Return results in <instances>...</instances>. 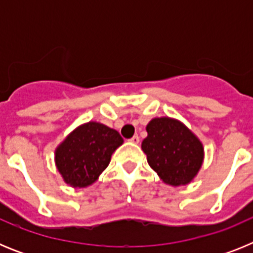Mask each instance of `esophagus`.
<instances>
[{
    "label": "esophagus",
    "instance_id": "obj_1",
    "mask_svg": "<svg viewBox=\"0 0 253 253\" xmlns=\"http://www.w3.org/2000/svg\"><path fill=\"white\" fill-rule=\"evenodd\" d=\"M130 142L134 143V144H138V143H139V137H138V135H134L133 138H130Z\"/></svg>",
    "mask_w": 253,
    "mask_h": 253
}]
</instances>
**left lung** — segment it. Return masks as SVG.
<instances>
[{
    "label": "left lung",
    "mask_w": 253,
    "mask_h": 253,
    "mask_svg": "<svg viewBox=\"0 0 253 253\" xmlns=\"http://www.w3.org/2000/svg\"><path fill=\"white\" fill-rule=\"evenodd\" d=\"M147 133L142 149L149 166L166 184H189L203 165L202 142L182 123L171 118L152 119L147 125Z\"/></svg>",
    "instance_id": "8db88e82"
}]
</instances>
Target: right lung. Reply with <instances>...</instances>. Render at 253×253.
I'll return each instance as SVG.
<instances>
[{
    "mask_svg": "<svg viewBox=\"0 0 253 253\" xmlns=\"http://www.w3.org/2000/svg\"><path fill=\"white\" fill-rule=\"evenodd\" d=\"M123 144L120 134L96 122L78 126L55 151V165L72 187L93 184L109 166L111 154Z\"/></svg>",
    "mask_w": 253,
    "mask_h": 253,
    "instance_id": "1",
    "label": "right lung"
}]
</instances>
